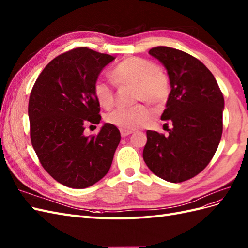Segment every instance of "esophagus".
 <instances>
[{"label":"esophagus","mask_w":248,"mask_h":248,"mask_svg":"<svg viewBox=\"0 0 248 248\" xmlns=\"http://www.w3.org/2000/svg\"><path fill=\"white\" fill-rule=\"evenodd\" d=\"M133 132L132 131H125V130H120V135H122V137H126L128 135H130V134H132Z\"/></svg>","instance_id":"esophagus-1"}]
</instances>
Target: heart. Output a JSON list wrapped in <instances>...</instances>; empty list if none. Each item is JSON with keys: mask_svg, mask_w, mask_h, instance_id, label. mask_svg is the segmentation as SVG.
Returning a JSON list of instances; mask_svg holds the SVG:
<instances>
[{"mask_svg": "<svg viewBox=\"0 0 248 248\" xmlns=\"http://www.w3.org/2000/svg\"><path fill=\"white\" fill-rule=\"evenodd\" d=\"M111 79L119 87H134L135 102H146L160 108L167 101L170 93L168 77L154 62L138 57H130L111 70ZM93 95L97 104L109 109L114 103V93L107 83L97 80L93 85ZM152 117L151 109L144 105H135L130 108H117L108 113L106 122L120 130L133 131L144 125Z\"/></svg>", "mask_w": 248, "mask_h": 248, "instance_id": "1", "label": "heart"}]
</instances>
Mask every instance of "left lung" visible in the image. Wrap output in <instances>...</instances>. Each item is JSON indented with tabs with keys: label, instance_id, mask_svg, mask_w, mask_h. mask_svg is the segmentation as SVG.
<instances>
[{
	"label": "left lung",
	"instance_id": "left-lung-1",
	"mask_svg": "<svg viewBox=\"0 0 248 248\" xmlns=\"http://www.w3.org/2000/svg\"><path fill=\"white\" fill-rule=\"evenodd\" d=\"M148 54L167 69L170 93L162 120H170L168 136L146 131L143 160L159 178L187 181L202 171L222 135L224 100L215 78L199 59L180 49L155 46Z\"/></svg>",
	"mask_w": 248,
	"mask_h": 248
}]
</instances>
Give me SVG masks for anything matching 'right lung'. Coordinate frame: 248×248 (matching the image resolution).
I'll use <instances>...</instances> for the list:
<instances>
[{
    "label": "right lung",
    "mask_w": 248,
    "mask_h": 248,
    "mask_svg": "<svg viewBox=\"0 0 248 248\" xmlns=\"http://www.w3.org/2000/svg\"><path fill=\"white\" fill-rule=\"evenodd\" d=\"M114 59L88 47L73 48L49 62L32 88V146L46 172L69 188H87L102 180L119 144V130L110 124L95 136L84 134L88 124H100L93 85Z\"/></svg>",
    "instance_id": "right-lung-1"
}]
</instances>
